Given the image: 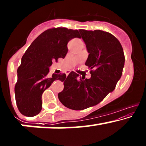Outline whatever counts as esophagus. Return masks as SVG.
<instances>
[{"label": "esophagus", "mask_w": 146, "mask_h": 146, "mask_svg": "<svg viewBox=\"0 0 146 146\" xmlns=\"http://www.w3.org/2000/svg\"><path fill=\"white\" fill-rule=\"evenodd\" d=\"M70 71H69V70H67V71H66V76H68V74L70 73Z\"/></svg>", "instance_id": "esophagus-1"}]
</instances>
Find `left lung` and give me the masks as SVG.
<instances>
[{
	"label": "left lung",
	"instance_id": "1",
	"mask_svg": "<svg viewBox=\"0 0 146 146\" xmlns=\"http://www.w3.org/2000/svg\"><path fill=\"white\" fill-rule=\"evenodd\" d=\"M89 56L85 65L90 68V79L72 71L64 82V90L58 94L64 106L84 110L100 103L115 88L125 65V54L120 42L111 33L101 30L80 29Z\"/></svg>",
	"mask_w": 146,
	"mask_h": 146
}]
</instances>
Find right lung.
I'll return each instance as SVG.
<instances>
[{
	"instance_id": "add662e5",
	"label": "right lung",
	"mask_w": 146,
	"mask_h": 146,
	"mask_svg": "<svg viewBox=\"0 0 146 146\" xmlns=\"http://www.w3.org/2000/svg\"><path fill=\"white\" fill-rule=\"evenodd\" d=\"M80 38L78 30L58 27L47 29L31 44L21 58L15 87V99L19 112L28 117L42 110V94L56 80H64L65 73L49 75L52 61L64 59L68 52L67 44Z\"/></svg>"
}]
</instances>
